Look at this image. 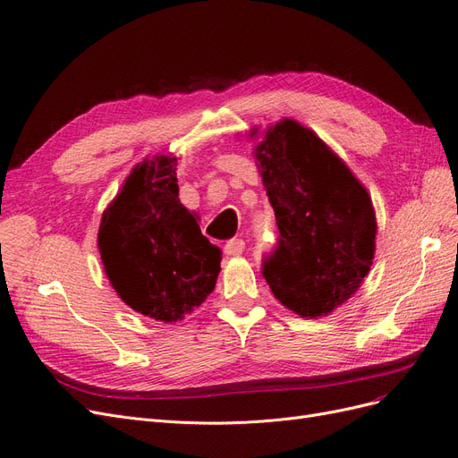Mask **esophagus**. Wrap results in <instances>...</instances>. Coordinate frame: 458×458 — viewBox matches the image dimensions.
<instances>
[{
    "label": "esophagus",
    "mask_w": 458,
    "mask_h": 458,
    "mask_svg": "<svg viewBox=\"0 0 458 458\" xmlns=\"http://www.w3.org/2000/svg\"><path fill=\"white\" fill-rule=\"evenodd\" d=\"M245 249V242L243 240H230L226 245H225V253L228 257H238L243 253Z\"/></svg>",
    "instance_id": "esophagus-1"
}]
</instances>
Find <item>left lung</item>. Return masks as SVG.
Returning <instances> with one entry per match:
<instances>
[{"mask_svg": "<svg viewBox=\"0 0 458 458\" xmlns=\"http://www.w3.org/2000/svg\"><path fill=\"white\" fill-rule=\"evenodd\" d=\"M255 157L279 230L262 276L294 314L327 316L371 270L377 238L371 196L314 131L287 117L267 129Z\"/></svg>", "mask_w": 458, "mask_h": 458, "instance_id": "8db88e82", "label": "left lung"}]
</instances>
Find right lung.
I'll list each match as a JSON object with an SVG mask.
<instances>
[{
    "mask_svg": "<svg viewBox=\"0 0 458 458\" xmlns=\"http://www.w3.org/2000/svg\"><path fill=\"white\" fill-rule=\"evenodd\" d=\"M176 157L135 165L102 213L98 250L120 299L135 312L174 323L215 289L220 249L179 199Z\"/></svg>",
    "mask_w": 458,
    "mask_h": 458,
    "instance_id": "add662e5",
    "label": "right lung"
}]
</instances>
